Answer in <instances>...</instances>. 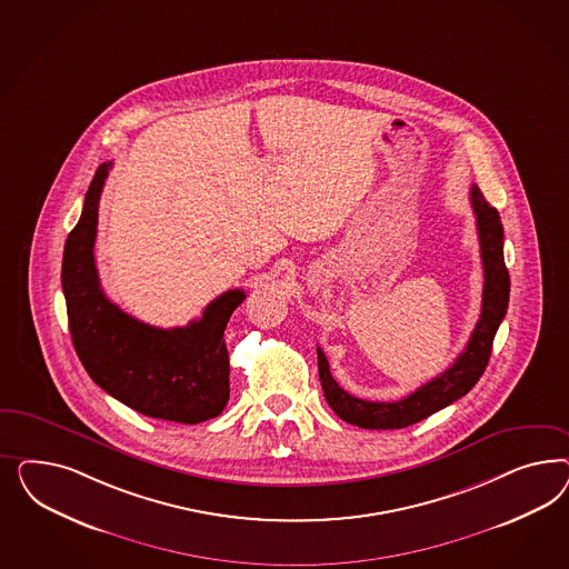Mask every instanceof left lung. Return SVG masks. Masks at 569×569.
Wrapping results in <instances>:
<instances>
[{
  "instance_id": "obj_1",
  "label": "left lung",
  "mask_w": 569,
  "mask_h": 569,
  "mask_svg": "<svg viewBox=\"0 0 569 569\" xmlns=\"http://www.w3.org/2000/svg\"><path fill=\"white\" fill-rule=\"evenodd\" d=\"M471 208L476 212L478 236H480V257L483 267L482 312L476 329L467 342L466 350L457 357V361L448 367L445 373L430 379L413 395L397 402H371L348 395L345 388L329 373V362L321 348H317L319 359V379L329 407L346 423L359 426L365 430H400L413 426L417 421L452 405L455 400L466 397L467 392L482 378L483 369L492 352V342L497 336L500 321L509 307V271L502 257V223L499 210L490 207L480 188L473 183Z\"/></svg>"
}]
</instances>
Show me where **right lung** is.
<instances>
[{"label":"right lung","mask_w":569,"mask_h":569,"mask_svg":"<svg viewBox=\"0 0 569 569\" xmlns=\"http://www.w3.org/2000/svg\"><path fill=\"white\" fill-rule=\"evenodd\" d=\"M112 162L91 179L79 223L62 259L72 346L89 378L133 411L177 423H202L223 413L229 400V355L223 333L246 298L229 290L186 328L141 323L110 302L100 286L93 243L100 193Z\"/></svg>","instance_id":"add662e5"}]
</instances>
